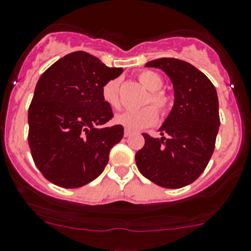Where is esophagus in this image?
Listing matches in <instances>:
<instances>
[{
    "mask_svg": "<svg viewBox=\"0 0 251 251\" xmlns=\"http://www.w3.org/2000/svg\"><path fill=\"white\" fill-rule=\"evenodd\" d=\"M131 135H132V131L125 128V131H124V136H125V137H128V136H131Z\"/></svg>",
    "mask_w": 251,
    "mask_h": 251,
    "instance_id": "34e87169",
    "label": "esophagus"
}]
</instances>
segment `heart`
Masks as SVG:
<instances>
[{"label": "heart", "instance_id": "b5f03b06", "mask_svg": "<svg viewBox=\"0 0 251 251\" xmlns=\"http://www.w3.org/2000/svg\"><path fill=\"white\" fill-rule=\"evenodd\" d=\"M140 83L150 91L146 104H152V106L137 109V110H126L124 113L116 115L115 121L119 125L131 131H138L142 128L152 126L157 121L158 114H164L169 108V98L167 94L159 91L163 86V79L155 72L151 70H143L137 75ZM101 97L103 100L111 106L113 109H118L120 106V97H119V79H110L106 82L101 88Z\"/></svg>", "mask_w": 251, "mask_h": 251}]
</instances>
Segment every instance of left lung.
Here are the masks:
<instances>
[{
	"label": "left lung",
	"instance_id": "8db88e82",
	"mask_svg": "<svg viewBox=\"0 0 251 251\" xmlns=\"http://www.w3.org/2000/svg\"><path fill=\"white\" fill-rule=\"evenodd\" d=\"M146 66L168 75L174 105L159 128L162 138L142 133L145 146L136 153V164L154 184L179 189L202 174L215 151L220 127L217 92L206 75L182 60L162 57Z\"/></svg>",
	"mask_w": 251,
	"mask_h": 251
}]
</instances>
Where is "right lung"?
<instances>
[{
  "label": "right lung",
  "instance_id": "1",
  "mask_svg": "<svg viewBox=\"0 0 251 251\" xmlns=\"http://www.w3.org/2000/svg\"><path fill=\"white\" fill-rule=\"evenodd\" d=\"M123 74L84 51H75L40 76L28 111V143L41 174L76 189L103 173L121 125L105 126L113 110L101 97L106 82Z\"/></svg>",
  "mask_w": 251,
  "mask_h": 251
}]
</instances>
